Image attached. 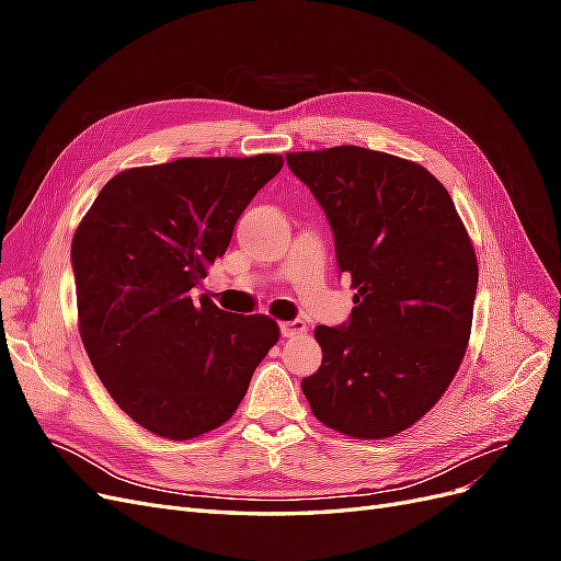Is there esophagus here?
I'll use <instances>...</instances> for the list:
<instances>
[{
    "label": "esophagus",
    "mask_w": 561,
    "mask_h": 561,
    "mask_svg": "<svg viewBox=\"0 0 561 561\" xmlns=\"http://www.w3.org/2000/svg\"><path fill=\"white\" fill-rule=\"evenodd\" d=\"M307 332V322L304 320H285L280 322V334L283 336H297Z\"/></svg>",
    "instance_id": "1"
}]
</instances>
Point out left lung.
I'll use <instances>...</instances> for the list:
<instances>
[{
  "mask_svg": "<svg viewBox=\"0 0 561 561\" xmlns=\"http://www.w3.org/2000/svg\"><path fill=\"white\" fill-rule=\"evenodd\" d=\"M325 213L353 311L318 325L322 363L301 379L318 421L390 437L451 383L470 336L478 260L449 192L426 168L344 145L285 154Z\"/></svg>",
  "mask_w": 561,
  "mask_h": 561,
  "instance_id": "obj_1",
  "label": "left lung"
}]
</instances>
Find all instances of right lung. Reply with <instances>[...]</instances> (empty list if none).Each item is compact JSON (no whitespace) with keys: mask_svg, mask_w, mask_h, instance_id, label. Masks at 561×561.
Returning <instances> with one entry per match:
<instances>
[{"mask_svg":"<svg viewBox=\"0 0 561 561\" xmlns=\"http://www.w3.org/2000/svg\"><path fill=\"white\" fill-rule=\"evenodd\" d=\"M283 157L178 159L112 178L72 241L79 332L114 402L171 439L236 412L278 325L192 290Z\"/></svg>","mask_w":561,"mask_h":561,"instance_id":"1","label":"right lung"}]
</instances>
